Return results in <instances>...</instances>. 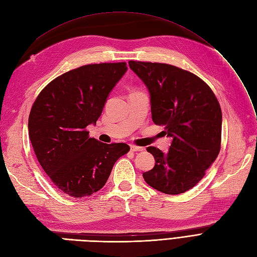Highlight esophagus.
<instances>
[{
    "label": "esophagus",
    "instance_id": "esophagus-1",
    "mask_svg": "<svg viewBox=\"0 0 257 257\" xmlns=\"http://www.w3.org/2000/svg\"><path fill=\"white\" fill-rule=\"evenodd\" d=\"M131 151H132V152H141V151H144V148L137 147V146H135V145H132V146H131Z\"/></svg>",
    "mask_w": 257,
    "mask_h": 257
}]
</instances>
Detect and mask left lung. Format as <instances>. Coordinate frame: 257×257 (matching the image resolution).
<instances>
[{"instance_id":"1","label":"left lung","mask_w":257,"mask_h":257,"mask_svg":"<svg viewBox=\"0 0 257 257\" xmlns=\"http://www.w3.org/2000/svg\"><path fill=\"white\" fill-rule=\"evenodd\" d=\"M151 95L153 122L172 138L169 151L148 147L155 166L145 172L151 187L180 194L194 187L220 152L222 112L210 87L196 74L168 64L128 61Z\"/></svg>"}]
</instances>
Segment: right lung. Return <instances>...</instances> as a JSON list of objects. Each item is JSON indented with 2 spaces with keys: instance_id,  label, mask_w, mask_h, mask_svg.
<instances>
[{
  "instance_id": "right-lung-1",
  "label": "right lung",
  "mask_w": 257,
  "mask_h": 257,
  "mask_svg": "<svg viewBox=\"0 0 257 257\" xmlns=\"http://www.w3.org/2000/svg\"><path fill=\"white\" fill-rule=\"evenodd\" d=\"M126 70L124 61L70 70L44 87L32 106L29 135L34 152L67 196L83 198L99 191L114 163L130 151L126 144H103L86 130L99 119L106 98Z\"/></svg>"
}]
</instances>
